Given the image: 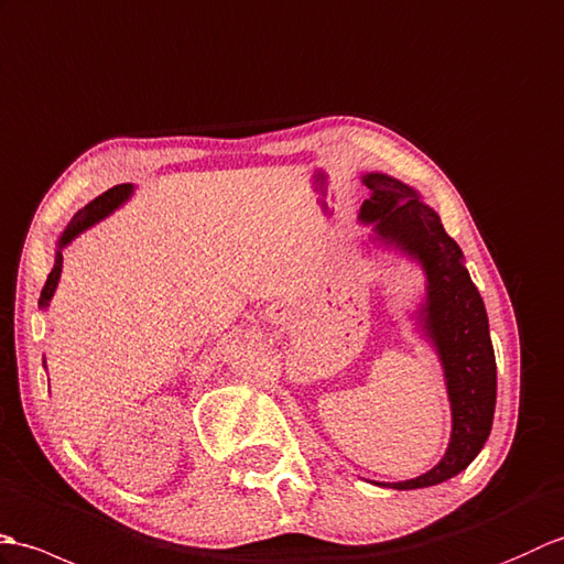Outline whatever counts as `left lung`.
Instances as JSON below:
<instances>
[{"mask_svg": "<svg viewBox=\"0 0 564 564\" xmlns=\"http://www.w3.org/2000/svg\"><path fill=\"white\" fill-rule=\"evenodd\" d=\"M361 183L371 193L359 209V221L371 224L369 241L415 260L427 280L415 321L440 357L452 405V440L432 470L403 482H373L420 490L466 470L490 436L497 403L490 323L458 243L415 187L379 171L365 173Z\"/></svg>", "mask_w": 564, "mask_h": 564, "instance_id": "1", "label": "left lung"}]
</instances>
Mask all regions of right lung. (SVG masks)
Wrapping results in <instances>:
<instances>
[{
	"mask_svg": "<svg viewBox=\"0 0 564 564\" xmlns=\"http://www.w3.org/2000/svg\"><path fill=\"white\" fill-rule=\"evenodd\" d=\"M134 195V185L132 183H120L116 187H110V191H106L104 195H98L96 199H91L89 205L82 207L77 215H74L69 219V224L65 227V231L59 234V239L55 243V265L53 270H50L47 274V282L43 286L41 292V302H37V306L41 308H47L50 306V299H53L55 290H57V282H59V272H62V248L69 246L74 239H77L79 234H84L86 229H91L94 224L104 221L106 217H110L112 212L120 209L128 199Z\"/></svg>",
	"mask_w": 564,
	"mask_h": 564,
	"instance_id": "right-lung-1",
	"label": "right lung"
}]
</instances>
